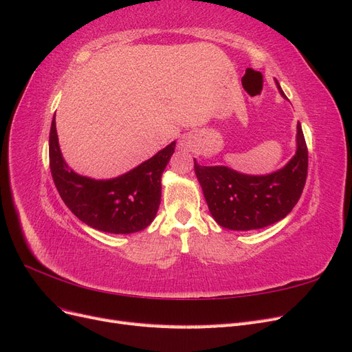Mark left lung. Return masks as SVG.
<instances>
[{
	"mask_svg": "<svg viewBox=\"0 0 352 352\" xmlns=\"http://www.w3.org/2000/svg\"><path fill=\"white\" fill-rule=\"evenodd\" d=\"M280 94L286 95L279 87ZM296 153L283 168L267 176H250L225 166H199L195 175L211 216L230 230L261 229L286 217L300 199L307 180L308 150L301 124H296Z\"/></svg>",
	"mask_w": 352,
	"mask_h": 352,
	"instance_id": "obj_1",
	"label": "left lung"
}]
</instances>
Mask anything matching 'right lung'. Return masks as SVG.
I'll return each instance as SVG.
<instances>
[{
    "instance_id": "1",
    "label": "right lung",
    "mask_w": 352,
    "mask_h": 352,
    "mask_svg": "<svg viewBox=\"0 0 352 352\" xmlns=\"http://www.w3.org/2000/svg\"><path fill=\"white\" fill-rule=\"evenodd\" d=\"M176 142L119 177L95 180L76 175L61 157L56 116L50 132V167L69 210L88 226L109 233H133L154 220L162 199V175Z\"/></svg>"
}]
</instances>
